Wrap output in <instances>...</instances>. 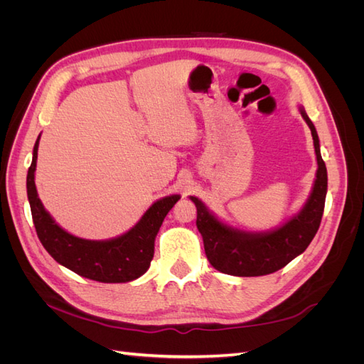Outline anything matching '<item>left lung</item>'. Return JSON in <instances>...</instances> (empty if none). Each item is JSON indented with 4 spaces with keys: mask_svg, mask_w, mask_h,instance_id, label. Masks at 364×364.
<instances>
[{
    "mask_svg": "<svg viewBox=\"0 0 364 364\" xmlns=\"http://www.w3.org/2000/svg\"><path fill=\"white\" fill-rule=\"evenodd\" d=\"M301 114L313 135L317 174L310 199L290 222L267 234L241 232L218 222L197 197H191L197 208L196 225L203 238L206 258L218 272L234 277H262L277 272L301 255L321 226L328 186L326 167L314 124L304 109Z\"/></svg>",
    "mask_w": 364,
    "mask_h": 364,
    "instance_id": "1",
    "label": "left lung"
}]
</instances>
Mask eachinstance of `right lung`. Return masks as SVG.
Returning a JSON list of instances; mask_svg holds the SVG:
<instances>
[{
	"mask_svg": "<svg viewBox=\"0 0 364 364\" xmlns=\"http://www.w3.org/2000/svg\"><path fill=\"white\" fill-rule=\"evenodd\" d=\"M39 138L27 173V196L33 223L42 246L62 266L98 282H129L144 274L155 255V238L165 215L181 197L168 196L153 203L129 232L109 241L77 238L63 230L43 209L35 185Z\"/></svg>",
	"mask_w": 364,
	"mask_h": 364,
	"instance_id": "right-lung-1",
	"label": "right lung"
}]
</instances>
